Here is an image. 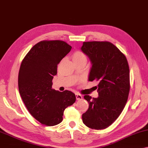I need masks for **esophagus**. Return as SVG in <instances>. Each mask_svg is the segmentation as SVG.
Masks as SVG:
<instances>
[{"instance_id": "1", "label": "esophagus", "mask_w": 148, "mask_h": 148, "mask_svg": "<svg viewBox=\"0 0 148 148\" xmlns=\"http://www.w3.org/2000/svg\"><path fill=\"white\" fill-rule=\"evenodd\" d=\"M76 99L77 101H80V100L83 99V97L80 94H76Z\"/></svg>"}]
</instances>
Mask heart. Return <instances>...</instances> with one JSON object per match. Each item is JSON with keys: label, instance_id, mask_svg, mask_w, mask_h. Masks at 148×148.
<instances>
[{"label": "heart", "instance_id": "heart-1", "mask_svg": "<svg viewBox=\"0 0 148 148\" xmlns=\"http://www.w3.org/2000/svg\"><path fill=\"white\" fill-rule=\"evenodd\" d=\"M72 59L73 62H76V61L81 60H87V58H86L85 53L81 51H77L73 53L72 55Z\"/></svg>", "mask_w": 148, "mask_h": 148}]
</instances>
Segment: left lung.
I'll use <instances>...</instances> for the list:
<instances>
[{"label": "left lung", "mask_w": 148, "mask_h": 148, "mask_svg": "<svg viewBox=\"0 0 148 148\" xmlns=\"http://www.w3.org/2000/svg\"><path fill=\"white\" fill-rule=\"evenodd\" d=\"M81 50L92 63L88 81H96L97 98L85 95L88 103L83 122L88 128L103 130L116 120L126 105L130 91V69L126 56L109 42H85Z\"/></svg>", "instance_id": "left-lung-1"}]
</instances>
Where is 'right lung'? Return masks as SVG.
<instances>
[{"label":"right lung","instance_id":"add662e5","mask_svg":"<svg viewBox=\"0 0 148 148\" xmlns=\"http://www.w3.org/2000/svg\"><path fill=\"white\" fill-rule=\"evenodd\" d=\"M61 40H44L24 57L18 73V89L30 114L43 125L53 126L63 120V112L76 100L73 92L52 88L58 65L71 51Z\"/></svg>","mask_w":148,"mask_h":148}]
</instances>
